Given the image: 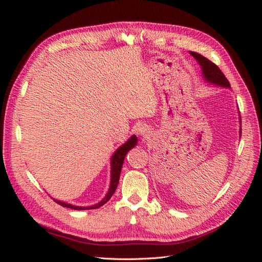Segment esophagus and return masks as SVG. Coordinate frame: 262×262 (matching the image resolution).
<instances>
[{"mask_svg":"<svg viewBox=\"0 0 262 262\" xmlns=\"http://www.w3.org/2000/svg\"><path fill=\"white\" fill-rule=\"evenodd\" d=\"M137 131H138L139 136L142 137L143 139H146V138H148V136H150V129L148 128L147 125H145V124L139 125Z\"/></svg>","mask_w":262,"mask_h":262,"instance_id":"obj_1","label":"esophagus"}]
</instances>
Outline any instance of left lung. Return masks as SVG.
I'll use <instances>...</instances> for the list:
<instances>
[{
  "instance_id": "1",
  "label": "left lung",
  "mask_w": 262,
  "mask_h": 262,
  "mask_svg": "<svg viewBox=\"0 0 262 262\" xmlns=\"http://www.w3.org/2000/svg\"><path fill=\"white\" fill-rule=\"evenodd\" d=\"M190 54L198 61L199 63L201 70H202V76L205 81L208 83L214 84L216 86H221L224 87V89H231V85H229V82L227 81V78L225 77V75L222 73V71L214 64L213 62H211L210 60H208L207 58H204L203 55L190 51ZM239 113V112H238ZM239 122H241V128H239V137H242V119H241V115H239Z\"/></svg>"
}]
</instances>
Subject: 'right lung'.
Listing matches in <instances>:
<instances>
[{"label":"right lung","mask_w":262,"mask_h":262,"mask_svg":"<svg viewBox=\"0 0 262 262\" xmlns=\"http://www.w3.org/2000/svg\"><path fill=\"white\" fill-rule=\"evenodd\" d=\"M137 143H138L137 136H131V138L126 141L125 143H123L121 146H119L117 148L116 152L113 154L112 158H110V165H112V171H110V186H109V190H108L107 194L105 195V198L101 201H99L98 203L94 204V205H90V207H78V205H73V204L63 202V201H60L57 199H53V200L57 203H59L60 205H62L63 208H69V209L78 210V211L100 208L101 205H104L115 193L117 186H118V182H119V178H120V172H121V168H122L125 155L131 148H133L137 145Z\"/></svg>","instance_id":"right-lung-1"}]
</instances>
